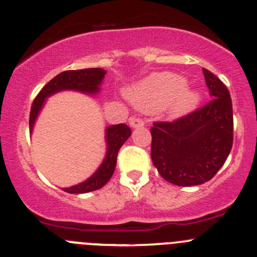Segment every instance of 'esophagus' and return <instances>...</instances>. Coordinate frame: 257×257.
I'll return each mask as SVG.
<instances>
[{
	"mask_svg": "<svg viewBox=\"0 0 257 257\" xmlns=\"http://www.w3.org/2000/svg\"><path fill=\"white\" fill-rule=\"evenodd\" d=\"M129 124H131V126H133V128H139V126L144 125V120L142 118H138V116H132V118L129 119Z\"/></svg>",
	"mask_w": 257,
	"mask_h": 257,
	"instance_id": "1",
	"label": "esophagus"
}]
</instances>
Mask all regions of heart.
Segmentation results:
<instances>
[{
    "mask_svg": "<svg viewBox=\"0 0 257 257\" xmlns=\"http://www.w3.org/2000/svg\"><path fill=\"white\" fill-rule=\"evenodd\" d=\"M183 78L171 73L152 75L141 85L129 91V99L144 110H156L166 106L172 115H182L195 108L198 95L184 89Z\"/></svg>",
    "mask_w": 257,
    "mask_h": 257,
    "instance_id": "obj_1",
    "label": "heart"
}]
</instances>
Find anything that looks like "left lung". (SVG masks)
<instances>
[{
  "mask_svg": "<svg viewBox=\"0 0 257 257\" xmlns=\"http://www.w3.org/2000/svg\"><path fill=\"white\" fill-rule=\"evenodd\" d=\"M211 99L201 108L172 121H154L151 157L159 174L176 186H197L213 178L233 143L230 91L203 69Z\"/></svg>",
  "mask_w": 257,
  "mask_h": 257,
  "instance_id": "obj_1",
  "label": "left lung"
}]
</instances>
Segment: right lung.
<instances>
[{
	"mask_svg": "<svg viewBox=\"0 0 257 257\" xmlns=\"http://www.w3.org/2000/svg\"><path fill=\"white\" fill-rule=\"evenodd\" d=\"M104 75H105V70L100 68H91L81 69V70L62 71L59 75L55 76L54 79H51L40 90V93L37 94L34 103H32L31 111H30V132L32 131V126H34L37 114L41 110L45 98L56 93V91L68 90V89L79 90L88 94H94L99 90V85L103 81ZM131 128L124 123L106 128L108 152H106L105 159L101 163V166L85 182L76 184V186L69 187V188H64V191L68 192V193H86V192H91L101 188L113 176L119 149L123 146L124 142L131 137Z\"/></svg>",
	"mask_w": 257,
	"mask_h": 257,
	"instance_id": "obj_1",
	"label": "right lung"
}]
</instances>
